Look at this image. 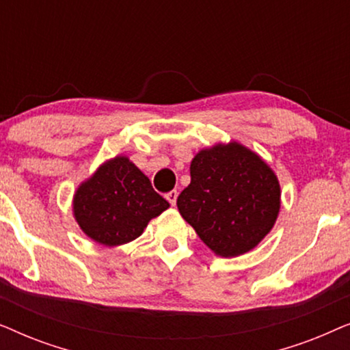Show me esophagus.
<instances>
[{
	"label": "esophagus",
	"mask_w": 350,
	"mask_h": 350,
	"mask_svg": "<svg viewBox=\"0 0 350 350\" xmlns=\"http://www.w3.org/2000/svg\"><path fill=\"white\" fill-rule=\"evenodd\" d=\"M176 198H178V193H176V191H170V193L165 194V199L169 200L172 207H174V205L176 204Z\"/></svg>",
	"instance_id": "1"
}]
</instances>
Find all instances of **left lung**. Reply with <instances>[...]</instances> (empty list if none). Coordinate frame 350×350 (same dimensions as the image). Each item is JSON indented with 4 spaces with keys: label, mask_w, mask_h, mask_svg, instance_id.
I'll use <instances>...</instances> for the list:
<instances>
[{
    "label": "left lung",
    "mask_w": 350,
    "mask_h": 350,
    "mask_svg": "<svg viewBox=\"0 0 350 350\" xmlns=\"http://www.w3.org/2000/svg\"><path fill=\"white\" fill-rule=\"evenodd\" d=\"M189 172L176 205L215 255H243L274 228L280 185L256 152L237 142L217 143L194 156Z\"/></svg>",
    "instance_id": "1"
}]
</instances>
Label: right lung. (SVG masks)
<instances>
[{
	"mask_svg": "<svg viewBox=\"0 0 350 350\" xmlns=\"http://www.w3.org/2000/svg\"><path fill=\"white\" fill-rule=\"evenodd\" d=\"M170 205L127 156L103 162L73 196V215L85 236L105 247L135 241Z\"/></svg>",
	"mask_w": 350,
	"mask_h": 350,
	"instance_id": "right-lung-1",
	"label": "right lung"
}]
</instances>
